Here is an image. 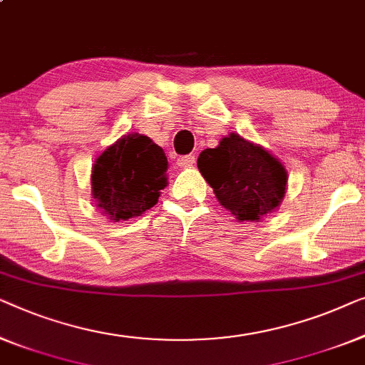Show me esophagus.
<instances>
[{
	"instance_id": "34e87169",
	"label": "esophagus",
	"mask_w": 365,
	"mask_h": 365,
	"mask_svg": "<svg viewBox=\"0 0 365 365\" xmlns=\"http://www.w3.org/2000/svg\"><path fill=\"white\" fill-rule=\"evenodd\" d=\"M195 163V155H185V157H180L177 160V165L180 168H187V167H192Z\"/></svg>"
}]
</instances>
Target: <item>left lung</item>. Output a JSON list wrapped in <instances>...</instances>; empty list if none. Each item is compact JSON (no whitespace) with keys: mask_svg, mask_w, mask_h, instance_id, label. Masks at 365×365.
<instances>
[{"mask_svg":"<svg viewBox=\"0 0 365 365\" xmlns=\"http://www.w3.org/2000/svg\"><path fill=\"white\" fill-rule=\"evenodd\" d=\"M197 165L220 205L240 222H259L284 198L287 172L283 163L235 132L223 137L218 147L205 148Z\"/></svg>","mask_w":365,"mask_h":365,"instance_id":"8db88e82","label":"left lung"}]
</instances>
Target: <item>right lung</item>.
I'll return each instance as SVG.
<instances>
[{"mask_svg":"<svg viewBox=\"0 0 365 365\" xmlns=\"http://www.w3.org/2000/svg\"><path fill=\"white\" fill-rule=\"evenodd\" d=\"M168 162L152 138L129 133L107 147L92 167V198L110 220L140 217L167 187Z\"/></svg>","mask_w":365,"mask_h":365,"instance_id":"obj_1","label":"right lung"}]
</instances>
